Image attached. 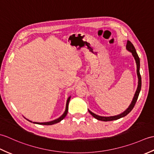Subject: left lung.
<instances>
[{"mask_svg":"<svg viewBox=\"0 0 154 154\" xmlns=\"http://www.w3.org/2000/svg\"><path fill=\"white\" fill-rule=\"evenodd\" d=\"M126 50L132 53L133 57H134V60H135L136 63V66H137L136 71H137V75H138V87H137V89H136V91L135 94H134V97L132 103H131V104H130V105L129 106V107L128 108V109L125 111H124V112L119 114V115L113 116H101L97 115V114L92 112L91 110H89V113L94 118H95V119H97V120H101V121H105V122H106V121H112V120H118L119 119H121V118L126 116L128 114L131 112V110L133 109V108L134 107V105H135V104L136 103L137 99H138L139 94H140V90H141V87H142L141 75H140V58L138 57V54H137V53H136V49H135L134 46L133 44L129 40L127 41Z\"/></svg>","mask_w":154,"mask_h":154,"instance_id":"left-lung-1","label":"left lung"}]
</instances>
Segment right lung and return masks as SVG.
<instances>
[{
	"label": "right lung",
	"instance_id": "1",
	"mask_svg": "<svg viewBox=\"0 0 154 154\" xmlns=\"http://www.w3.org/2000/svg\"><path fill=\"white\" fill-rule=\"evenodd\" d=\"M70 99H71V97H69L67 99V103H66V108H65V110L64 113L62 114V115L60 117L58 118L56 120H54L53 121H50V122H34L33 123L34 124H42V125H52V124H56V123H58L61 122V121L63 120L64 118L66 116L67 114V112H68V106H69V100H70ZM28 121H30V122H32V121L28 120Z\"/></svg>",
	"mask_w": 154,
	"mask_h": 154
}]
</instances>
